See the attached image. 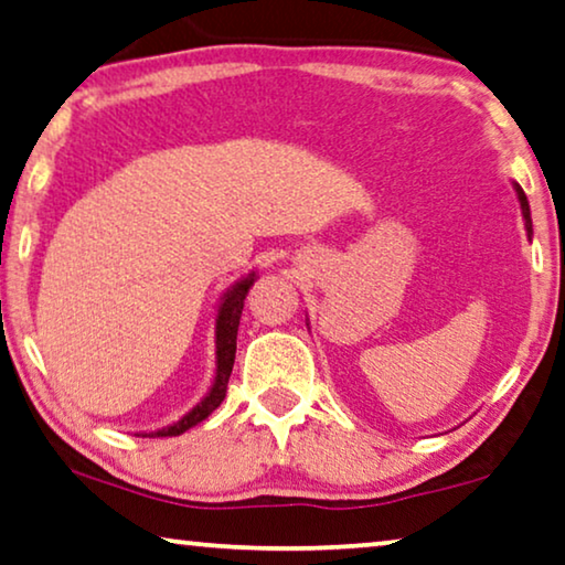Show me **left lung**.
Masks as SVG:
<instances>
[{"label": "left lung", "instance_id": "1", "mask_svg": "<svg viewBox=\"0 0 565 565\" xmlns=\"http://www.w3.org/2000/svg\"><path fill=\"white\" fill-rule=\"evenodd\" d=\"M515 190H518V198H520V207H523V217H525L527 235H533V221H530V205H527V198H525V192H523V188H520V184H515Z\"/></svg>", "mask_w": 565, "mask_h": 565}]
</instances>
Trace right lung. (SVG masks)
<instances>
[{
  "instance_id": "obj_1",
  "label": "right lung",
  "mask_w": 565,
  "mask_h": 565,
  "mask_svg": "<svg viewBox=\"0 0 565 565\" xmlns=\"http://www.w3.org/2000/svg\"><path fill=\"white\" fill-rule=\"evenodd\" d=\"M254 286V274L246 276V279L238 281L233 289L225 294L221 311H217V327H215V337H217V375L210 393L205 395V401L198 403L195 408L190 411L188 416L177 420V424L162 428V431L154 434H145V436H180L192 428L200 420H205L213 411L221 406L225 393H228V377L233 373V363H235V337H238V324H241V315H243V299L248 297V289Z\"/></svg>"
}]
</instances>
